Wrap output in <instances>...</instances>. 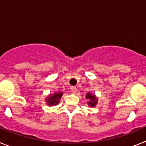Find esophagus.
<instances>
[{"instance_id": "esophagus-1", "label": "esophagus", "mask_w": 146, "mask_h": 146, "mask_svg": "<svg viewBox=\"0 0 146 146\" xmlns=\"http://www.w3.org/2000/svg\"><path fill=\"white\" fill-rule=\"evenodd\" d=\"M71 91L73 93H75L76 91H77V88H76L75 86H72V87H71Z\"/></svg>"}]
</instances>
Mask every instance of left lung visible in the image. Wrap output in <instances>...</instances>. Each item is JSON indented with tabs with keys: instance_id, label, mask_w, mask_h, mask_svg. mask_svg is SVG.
Listing matches in <instances>:
<instances>
[{
	"instance_id": "1",
	"label": "left lung",
	"mask_w": 146,
	"mask_h": 146,
	"mask_svg": "<svg viewBox=\"0 0 146 146\" xmlns=\"http://www.w3.org/2000/svg\"><path fill=\"white\" fill-rule=\"evenodd\" d=\"M86 98H87V99H91V102H88V104H90V105H91V107H94V105L96 104V102H97V100L96 99L95 96H94V95H91L90 93L87 94V95H86Z\"/></svg>"
}]
</instances>
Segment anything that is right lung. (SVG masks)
Returning a JSON list of instances; mask_svg holds the SVG:
<instances>
[{"label": "right lung", "instance_id": "add662e5", "mask_svg": "<svg viewBox=\"0 0 146 146\" xmlns=\"http://www.w3.org/2000/svg\"><path fill=\"white\" fill-rule=\"evenodd\" d=\"M62 93H58V94H55L53 96H50V97L47 99V102L50 105H54V104H57L59 102V99L62 96Z\"/></svg>", "mask_w": 146, "mask_h": 146}]
</instances>
